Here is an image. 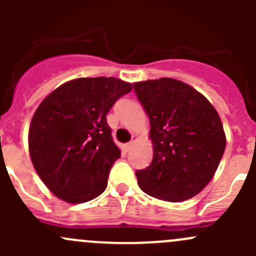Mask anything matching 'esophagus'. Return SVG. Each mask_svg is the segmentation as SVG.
<instances>
[{"mask_svg": "<svg viewBox=\"0 0 256 256\" xmlns=\"http://www.w3.org/2000/svg\"><path fill=\"white\" fill-rule=\"evenodd\" d=\"M136 138H136V136H132V140H131L130 142L124 144V148H125V151H130V148H131V147H132V144L136 141Z\"/></svg>", "mask_w": 256, "mask_h": 256, "instance_id": "34e87169", "label": "esophagus"}]
</instances>
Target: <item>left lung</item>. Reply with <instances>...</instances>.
<instances>
[{
  "instance_id": "8db88e82",
  "label": "left lung",
  "mask_w": 256,
  "mask_h": 256,
  "mask_svg": "<svg viewBox=\"0 0 256 256\" xmlns=\"http://www.w3.org/2000/svg\"><path fill=\"white\" fill-rule=\"evenodd\" d=\"M150 118L154 158L136 171L138 187L151 197L183 202L210 182L219 166L226 134L207 98L172 78L134 84Z\"/></svg>"
}]
</instances>
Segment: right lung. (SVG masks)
Returning a JSON list of instances; mask_svg holds the SVG:
<instances>
[{
    "mask_svg": "<svg viewBox=\"0 0 256 256\" xmlns=\"http://www.w3.org/2000/svg\"><path fill=\"white\" fill-rule=\"evenodd\" d=\"M131 89L118 78H79L40 102L30 121L28 146L38 176L54 196L76 204L104 192L121 154L106 114Z\"/></svg>",
    "mask_w": 256,
    "mask_h": 256,
    "instance_id": "obj_1",
    "label": "right lung"
}]
</instances>
